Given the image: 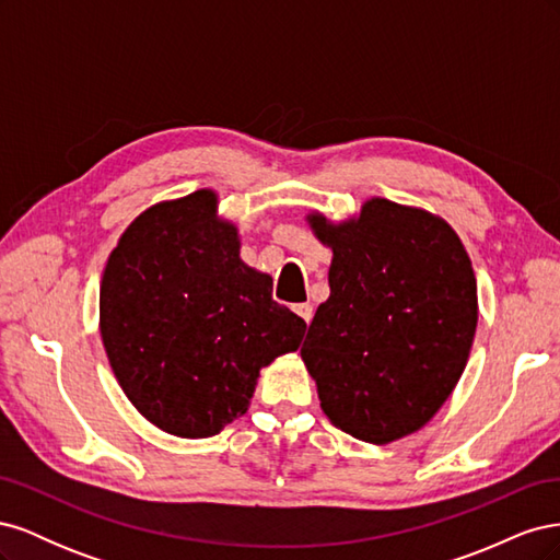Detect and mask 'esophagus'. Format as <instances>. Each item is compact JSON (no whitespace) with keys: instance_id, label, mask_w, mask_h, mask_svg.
<instances>
[{"instance_id":"1","label":"esophagus","mask_w":560,"mask_h":560,"mask_svg":"<svg viewBox=\"0 0 560 560\" xmlns=\"http://www.w3.org/2000/svg\"><path fill=\"white\" fill-rule=\"evenodd\" d=\"M294 313H296L299 317L306 319V325H311V319H313V306H311V303H296Z\"/></svg>"}]
</instances>
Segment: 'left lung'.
<instances>
[{
	"label": "left lung",
	"mask_w": 560,
	"mask_h": 560,
	"mask_svg": "<svg viewBox=\"0 0 560 560\" xmlns=\"http://www.w3.org/2000/svg\"><path fill=\"white\" fill-rule=\"evenodd\" d=\"M308 224L331 247L329 299L301 360L336 428L389 444L428 425L460 381L479 319L477 278L448 222L387 198Z\"/></svg>",
	"instance_id": "1"
}]
</instances>
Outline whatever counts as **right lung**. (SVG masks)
I'll return each instance as SVG.
<instances>
[{
	"instance_id": "1",
	"label": "right lung",
	"mask_w": 560,
	"mask_h": 560,
	"mask_svg": "<svg viewBox=\"0 0 560 560\" xmlns=\"http://www.w3.org/2000/svg\"><path fill=\"white\" fill-rule=\"evenodd\" d=\"M198 189L147 208L112 249L100 334L114 376L151 425L206 439L241 418L259 371L301 346L306 322L241 259L235 224Z\"/></svg>"
}]
</instances>
